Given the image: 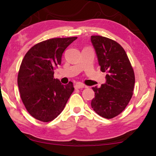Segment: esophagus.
<instances>
[{"mask_svg": "<svg viewBox=\"0 0 156 156\" xmlns=\"http://www.w3.org/2000/svg\"><path fill=\"white\" fill-rule=\"evenodd\" d=\"M84 87H85V86L84 84H82V83L77 82L74 84V88L75 89H81V88H84Z\"/></svg>", "mask_w": 156, "mask_h": 156, "instance_id": "esophagus-1", "label": "esophagus"}]
</instances>
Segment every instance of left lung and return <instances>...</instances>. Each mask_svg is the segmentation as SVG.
I'll return each instance as SVG.
<instances>
[{"instance_id": "left-lung-1", "label": "left lung", "mask_w": 156, "mask_h": 156, "mask_svg": "<svg viewBox=\"0 0 156 156\" xmlns=\"http://www.w3.org/2000/svg\"><path fill=\"white\" fill-rule=\"evenodd\" d=\"M98 62L106 72V82L92 87L95 97L91 106L100 116L112 119L121 114L131 100L135 75L123 48L114 40L99 35L91 36Z\"/></svg>"}]
</instances>
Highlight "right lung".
Returning a JSON list of instances; mask_svg holds the SVG:
<instances>
[{
  "mask_svg": "<svg viewBox=\"0 0 156 156\" xmlns=\"http://www.w3.org/2000/svg\"><path fill=\"white\" fill-rule=\"evenodd\" d=\"M76 37L52 38L36 44L25 55L18 75L23 103L30 114L49 122L61 114L74 91L73 83L64 85L54 78L65 49Z\"/></svg>",
  "mask_w": 156,
  "mask_h": 156,
  "instance_id": "1",
  "label": "right lung"
}]
</instances>
